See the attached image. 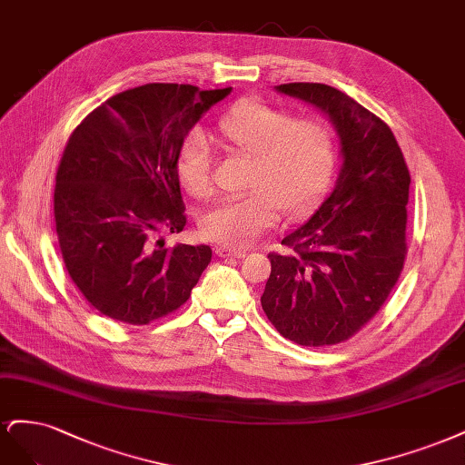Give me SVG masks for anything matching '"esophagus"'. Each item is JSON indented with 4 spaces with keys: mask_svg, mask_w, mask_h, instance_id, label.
<instances>
[{
    "mask_svg": "<svg viewBox=\"0 0 465 465\" xmlns=\"http://www.w3.org/2000/svg\"><path fill=\"white\" fill-rule=\"evenodd\" d=\"M216 252H218V257H235V259H242V257H245V254H247V251L233 249V247H228V245L216 247Z\"/></svg>",
    "mask_w": 465,
    "mask_h": 465,
    "instance_id": "1",
    "label": "esophagus"
}]
</instances>
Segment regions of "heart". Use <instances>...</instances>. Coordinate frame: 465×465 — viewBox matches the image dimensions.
I'll return each instance as SVG.
<instances>
[{
	"label": "heart",
	"mask_w": 465,
	"mask_h": 465,
	"mask_svg": "<svg viewBox=\"0 0 465 465\" xmlns=\"http://www.w3.org/2000/svg\"><path fill=\"white\" fill-rule=\"evenodd\" d=\"M218 134L232 153L251 160L247 193L226 199L201 220L203 235L230 247H247L280 218L299 216L319 199L334 170L332 127L317 115H297L262 100H242L220 117ZM177 172L197 199L214 193L213 158L201 137L179 153Z\"/></svg>",
	"instance_id": "heart-1"
}]
</instances>
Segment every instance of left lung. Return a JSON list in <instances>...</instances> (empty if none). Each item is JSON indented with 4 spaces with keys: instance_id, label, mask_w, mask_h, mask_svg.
Returning <instances> with one entry per match:
<instances>
[{
    "instance_id": "left-lung-1",
    "label": "left lung",
    "mask_w": 465,
    "mask_h": 465,
    "mask_svg": "<svg viewBox=\"0 0 465 465\" xmlns=\"http://www.w3.org/2000/svg\"><path fill=\"white\" fill-rule=\"evenodd\" d=\"M278 91L302 98L332 119L343 163L334 191L309 222L271 252L261 297L276 331L299 346H336L381 311L403 271L410 170L392 129L338 88L288 83Z\"/></svg>"
}]
</instances>
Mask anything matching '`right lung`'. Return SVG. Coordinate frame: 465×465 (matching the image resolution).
Masks as SVG:
<instances>
[{
	"instance_id": "obj_1",
	"label": "right lung",
	"mask_w": 465,
	"mask_h": 465,
	"mask_svg": "<svg viewBox=\"0 0 465 465\" xmlns=\"http://www.w3.org/2000/svg\"><path fill=\"white\" fill-rule=\"evenodd\" d=\"M232 88L151 83L119 93L71 133L55 173L59 249L74 286L108 319L143 326L177 311L213 259L163 247L187 223L177 158L185 134Z\"/></svg>"
}]
</instances>
